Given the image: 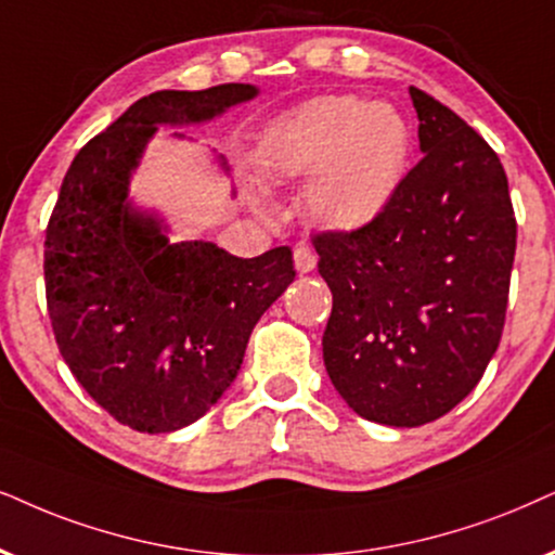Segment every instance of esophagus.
<instances>
[{
    "label": "esophagus",
    "instance_id": "34e87169",
    "mask_svg": "<svg viewBox=\"0 0 555 555\" xmlns=\"http://www.w3.org/2000/svg\"><path fill=\"white\" fill-rule=\"evenodd\" d=\"M294 266H297L299 273H310L318 266V254H314L310 245H297L294 248Z\"/></svg>",
    "mask_w": 555,
    "mask_h": 555
}]
</instances>
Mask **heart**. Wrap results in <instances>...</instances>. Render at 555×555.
Instances as JSON below:
<instances>
[{
    "label": "heart",
    "mask_w": 555,
    "mask_h": 555,
    "mask_svg": "<svg viewBox=\"0 0 555 555\" xmlns=\"http://www.w3.org/2000/svg\"><path fill=\"white\" fill-rule=\"evenodd\" d=\"M410 153V125L391 104L325 94L271 125L258 145V164L279 181L310 177L307 212L320 225L356 230L395 199Z\"/></svg>",
    "instance_id": "b5f03b06"
}]
</instances>
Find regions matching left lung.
Instances as JSON below:
<instances>
[{"instance_id": "1", "label": "left lung", "mask_w": 555, "mask_h": 555, "mask_svg": "<svg viewBox=\"0 0 555 555\" xmlns=\"http://www.w3.org/2000/svg\"><path fill=\"white\" fill-rule=\"evenodd\" d=\"M423 158L376 220L312 237L333 292L322 359L348 406L417 427L472 391L500 346L517 220L492 145L410 87Z\"/></svg>"}]
</instances>
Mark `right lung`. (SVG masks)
<instances>
[{
    "label": "right lung",
    "mask_w": 555,
    "mask_h": 555,
    "mask_svg": "<svg viewBox=\"0 0 555 555\" xmlns=\"http://www.w3.org/2000/svg\"><path fill=\"white\" fill-rule=\"evenodd\" d=\"M250 96V83L153 91L63 177L43 254L53 335L76 382L132 430L171 433L205 415L241 371L250 330L294 282L286 245L235 258L212 243H168L125 202L156 125L209 120Z\"/></svg>",
    "instance_id": "obj_1"
}]
</instances>
